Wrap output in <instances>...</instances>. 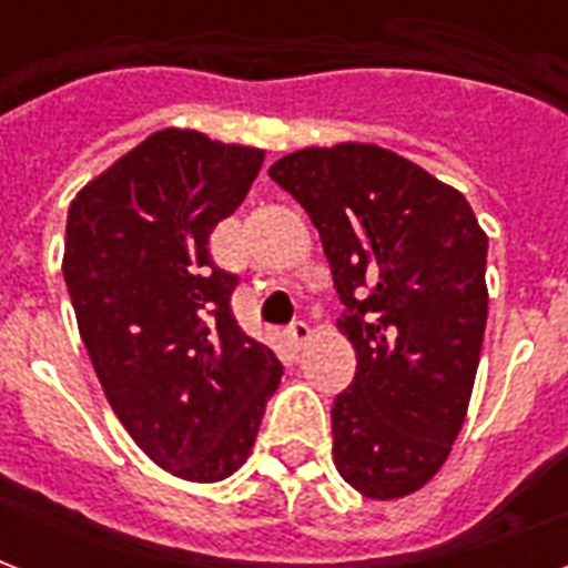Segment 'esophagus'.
I'll return each instance as SVG.
<instances>
[{"mask_svg":"<svg viewBox=\"0 0 568 568\" xmlns=\"http://www.w3.org/2000/svg\"><path fill=\"white\" fill-rule=\"evenodd\" d=\"M285 336H288L292 345H306V342H310V324H306V321H292L288 329H285Z\"/></svg>","mask_w":568,"mask_h":568,"instance_id":"34e87169","label":"esophagus"}]
</instances>
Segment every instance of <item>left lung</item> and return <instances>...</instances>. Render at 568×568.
Masks as SVG:
<instances>
[{
	"instance_id": "obj_1",
	"label": "left lung",
	"mask_w": 568,
	"mask_h": 568,
	"mask_svg": "<svg viewBox=\"0 0 568 568\" xmlns=\"http://www.w3.org/2000/svg\"><path fill=\"white\" fill-rule=\"evenodd\" d=\"M267 176L324 244L354 383L333 400V463L365 498L422 489L466 418L486 329V232L459 191L374 144L310 146Z\"/></svg>"
}]
</instances>
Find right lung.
<instances>
[{
  "mask_svg": "<svg viewBox=\"0 0 568 568\" xmlns=\"http://www.w3.org/2000/svg\"><path fill=\"white\" fill-rule=\"evenodd\" d=\"M265 153L162 129L88 182L67 214L64 283L111 409L164 471H239L283 377L232 315L239 276L209 235L247 196Z\"/></svg>",
  "mask_w": 568,
  "mask_h": 568,
  "instance_id": "1",
  "label": "right lung"
}]
</instances>
